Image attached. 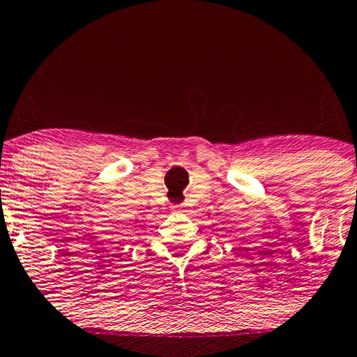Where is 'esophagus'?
Returning <instances> with one entry per match:
<instances>
[{"label": "esophagus", "mask_w": 357, "mask_h": 357, "mask_svg": "<svg viewBox=\"0 0 357 357\" xmlns=\"http://www.w3.org/2000/svg\"><path fill=\"white\" fill-rule=\"evenodd\" d=\"M172 209L174 211H178V213H185L188 209V206L185 203H182V204H174L172 206Z\"/></svg>", "instance_id": "34e87169"}]
</instances>
